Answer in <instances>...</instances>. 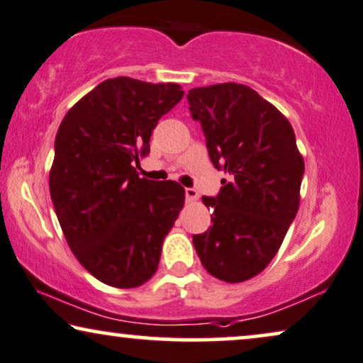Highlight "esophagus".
Returning <instances> with one entry per match:
<instances>
[{"label": "esophagus", "instance_id": "obj_1", "mask_svg": "<svg viewBox=\"0 0 363 363\" xmlns=\"http://www.w3.org/2000/svg\"><path fill=\"white\" fill-rule=\"evenodd\" d=\"M186 199L187 202H196L199 199V194H197L196 189H191V187H187L186 189Z\"/></svg>", "mask_w": 363, "mask_h": 363}]
</instances>
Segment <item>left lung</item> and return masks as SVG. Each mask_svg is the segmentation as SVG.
<instances>
[{
  "mask_svg": "<svg viewBox=\"0 0 363 363\" xmlns=\"http://www.w3.org/2000/svg\"><path fill=\"white\" fill-rule=\"evenodd\" d=\"M214 167L217 197H202L212 225L192 239L207 272L229 284L255 277L275 257L301 204L303 157L289 119L245 84L220 83L187 94Z\"/></svg>",
  "mask_w": 363,
  "mask_h": 363,
  "instance_id": "left-lung-1",
  "label": "left lung"
}]
</instances>
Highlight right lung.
<instances>
[{
    "mask_svg": "<svg viewBox=\"0 0 363 363\" xmlns=\"http://www.w3.org/2000/svg\"><path fill=\"white\" fill-rule=\"evenodd\" d=\"M184 96L176 83L106 79L62 118L50 192L67 245L106 286L134 289L156 274L164 238L184 206L179 182L139 177L157 121Z\"/></svg>",
    "mask_w": 363,
    "mask_h": 363,
    "instance_id": "right-lung-1",
    "label": "right lung"
}]
</instances>
